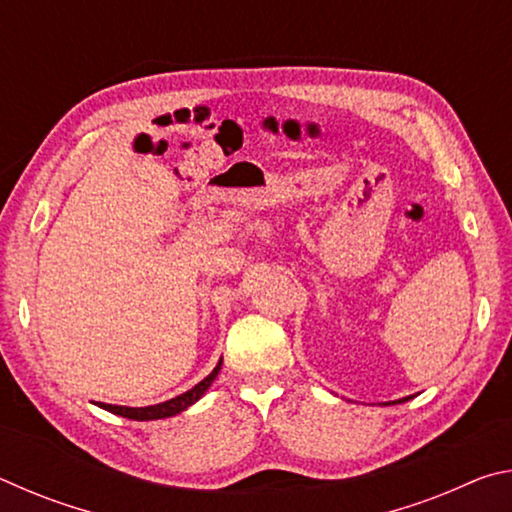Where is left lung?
<instances>
[{
  "label": "left lung",
  "mask_w": 512,
  "mask_h": 512,
  "mask_svg": "<svg viewBox=\"0 0 512 512\" xmlns=\"http://www.w3.org/2000/svg\"><path fill=\"white\" fill-rule=\"evenodd\" d=\"M406 400H411V395L409 397H404V400H397V402H406ZM395 404V402H393Z\"/></svg>",
  "instance_id": "obj_1"
}]
</instances>
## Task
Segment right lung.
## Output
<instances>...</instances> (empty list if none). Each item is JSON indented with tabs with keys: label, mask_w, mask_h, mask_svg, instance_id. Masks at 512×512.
I'll return each instance as SVG.
<instances>
[{
	"label": "right lung",
	"mask_w": 512,
	"mask_h": 512,
	"mask_svg": "<svg viewBox=\"0 0 512 512\" xmlns=\"http://www.w3.org/2000/svg\"><path fill=\"white\" fill-rule=\"evenodd\" d=\"M221 370V361L219 366H216L210 375H207L203 381H198V384L192 388V391H187L183 395L173 397L169 402H162V404H155V406H144V409H131V406H112V404H101V409H106L115 415H121V418H128V420H160V418H171V415H176L180 411H185L187 406H192L194 402L201 400V395L210 388L212 381L216 379Z\"/></svg>",
	"instance_id": "obj_1"
}]
</instances>
